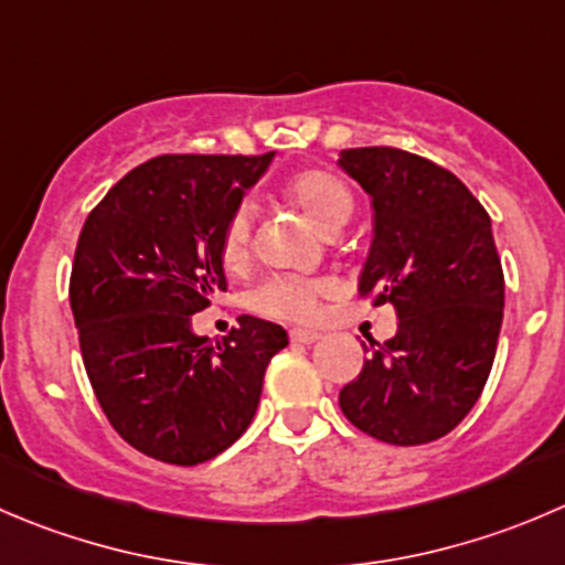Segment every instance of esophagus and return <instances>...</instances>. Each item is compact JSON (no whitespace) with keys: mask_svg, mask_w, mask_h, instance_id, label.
Masks as SVG:
<instances>
[{"mask_svg":"<svg viewBox=\"0 0 565 565\" xmlns=\"http://www.w3.org/2000/svg\"><path fill=\"white\" fill-rule=\"evenodd\" d=\"M289 339L298 344H311L320 339V331H315V328H295V331H289Z\"/></svg>","mask_w":565,"mask_h":565,"instance_id":"esophagus-1","label":"esophagus"}]
</instances>
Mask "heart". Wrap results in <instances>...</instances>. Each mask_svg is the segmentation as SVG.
Listing matches in <instances>:
<instances>
[{
	"label": "heart",
	"mask_w": 565,
	"mask_h": 565,
	"mask_svg": "<svg viewBox=\"0 0 565 565\" xmlns=\"http://www.w3.org/2000/svg\"><path fill=\"white\" fill-rule=\"evenodd\" d=\"M287 199L303 210V215L320 232L333 234L353 215V193L348 184L322 168H303L287 182ZM254 248V206L248 201L234 204L221 232V262L226 270H243ZM328 278H267L250 295V306L259 315L289 322H311L320 315V303L333 292Z\"/></svg>",
	"instance_id": "heart-1"
}]
</instances>
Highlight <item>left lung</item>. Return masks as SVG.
Masks as SVG:
<instances>
[{
    "instance_id": "obj_1",
    "label": "left lung",
    "mask_w": 565,
    "mask_h": 565,
    "mask_svg": "<svg viewBox=\"0 0 565 565\" xmlns=\"http://www.w3.org/2000/svg\"><path fill=\"white\" fill-rule=\"evenodd\" d=\"M339 168L375 210L359 295L399 320L392 339H370L339 408L372 439L428 445L472 411L494 364L505 276L491 217L456 173L411 151L344 149Z\"/></svg>"
}]
</instances>
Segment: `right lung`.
<instances>
[{
    "label": "right lung",
    "mask_w": 565,
    "mask_h": 565,
    "mask_svg": "<svg viewBox=\"0 0 565 565\" xmlns=\"http://www.w3.org/2000/svg\"><path fill=\"white\" fill-rule=\"evenodd\" d=\"M273 151L162 154L126 173L90 210L68 298L98 405L120 439L195 467L232 447L256 414L276 322L243 315L223 342L190 322L221 292V232Z\"/></svg>",
    "instance_id": "add662e5"
}]
</instances>
